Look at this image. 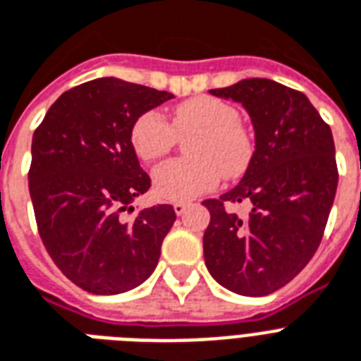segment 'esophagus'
Here are the masks:
<instances>
[{"instance_id": "34e87169", "label": "esophagus", "mask_w": 361, "mask_h": 361, "mask_svg": "<svg viewBox=\"0 0 361 361\" xmlns=\"http://www.w3.org/2000/svg\"><path fill=\"white\" fill-rule=\"evenodd\" d=\"M187 206H189V204L183 202V200H178V202H174V212H176V215L185 214Z\"/></svg>"}]
</instances>
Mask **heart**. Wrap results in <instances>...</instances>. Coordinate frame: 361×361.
Here are the masks:
<instances>
[{"label":"heart","mask_w":361,"mask_h":361,"mask_svg":"<svg viewBox=\"0 0 361 361\" xmlns=\"http://www.w3.org/2000/svg\"><path fill=\"white\" fill-rule=\"evenodd\" d=\"M189 136V157L174 159L153 172V189L164 200H191L217 187L221 178H238L251 164L255 140L228 101L200 95L178 104L170 123L149 110L130 129L133 149L144 163L164 157L178 136Z\"/></svg>","instance_id":"1"}]
</instances>
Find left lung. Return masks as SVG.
Returning <instances> with one entry per match:
<instances>
[{"label": "left lung", "instance_id": "8db88e82", "mask_svg": "<svg viewBox=\"0 0 361 361\" xmlns=\"http://www.w3.org/2000/svg\"><path fill=\"white\" fill-rule=\"evenodd\" d=\"M209 93L245 106L255 153L234 189L204 200L206 266L228 290L266 296L305 268L324 236L339 180L334 136L309 99L279 82L247 78ZM236 203L250 206L247 218L226 209Z\"/></svg>", "mask_w": 361, "mask_h": 361}]
</instances>
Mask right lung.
<instances>
[{"mask_svg": "<svg viewBox=\"0 0 361 361\" xmlns=\"http://www.w3.org/2000/svg\"><path fill=\"white\" fill-rule=\"evenodd\" d=\"M174 95L120 78L65 92L31 142L30 195L37 231L67 279L92 294H120L152 275L176 221L170 204L130 214L152 187L130 144L136 118Z\"/></svg>", "mask_w": 361, "mask_h": 361, "instance_id": "1", "label": "right lung"}]
</instances>
